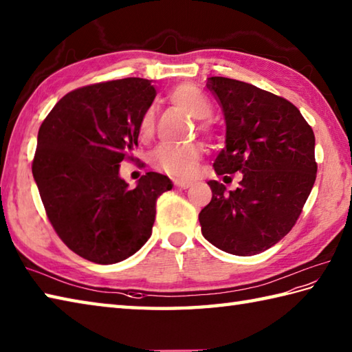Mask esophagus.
Masks as SVG:
<instances>
[{
	"label": "esophagus",
	"instance_id": "34e87169",
	"mask_svg": "<svg viewBox=\"0 0 352 352\" xmlns=\"http://www.w3.org/2000/svg\"><path fill=\"white\" fill-rule=\"evenodd\" d=\"M175 185L179 186V188H190V186L192 185L191 181H186V179H175Z\"/></svg>",
	"mask_w": 352,
	"mask_h": 352
}]
</instances>
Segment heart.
<instances>
[{
	"mask_svg": "<svg viewBox=\"0 0 352 352\" xmlns=\"http://www.w3.org/2000/svg\"><path fill=\"white\" fill-rule=\"evenodd\" d=\"M168 100L171 103L182 107L190 112L197 120H205L211 116L212 104L202 89L190 83L177 85L168 92ZM155 131V111L150 107L142 113L140 121V135L142 138H150ZM202 131L208 132V127L202 124ZM202 156V147L199 144L188 146H170L162 144L155 150L152 156V164L170 176L188 177L195 175L197 162Z\"/></svg>",
	"mask_w": 352,
	"mask_h": 352,
	"instance_id": "b5f03b06",
	"label": "heart"
}]
</instances>
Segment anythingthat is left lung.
I'll return each instance as SVG.
<instances>
[{
  "label": "left lung",
  "instance_id": "1",
  "mask_svg": "<svg viewBox=\"0 0 352 352\" xmlns=\"http://www.w3.org/2000/svg\"><path fill=\"white\" fill-rule=\"evenodd\" d=\"M206 86L226 123L214 170L241 173V181L234 191L208 182L212 199L199 214L202 234L228 254H260L290 232L310 196L318 171L313 129L289 100L254 85L210 77Z\"/></svg>",
  "mask_w": 352,
  "mask_h": 352
}]
</instances>
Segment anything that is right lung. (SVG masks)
Returning <instances> with one entry per match:
<instances>
[{"label":"right lung","mask_w":352,"mask_h":352,"mask_svg":"<svg viewBox=\"0 0 352 352\" xmlns=\"http://www.w3.org/2000/svg\"><path fill=\"white\" fill-rule=\"evenodd\" d=\"M155 96L152 82L138 77L83 86L39 127L34 182L54 231L85 260L113 264L138 252L152 235L157 197L173 186L155 171L133 190L120 177Z\"/></svg>","instance_id":"add662e5"}]
</instances>
